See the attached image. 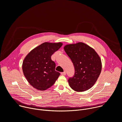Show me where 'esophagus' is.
I'll list each match as a JSON object with an SVG mask.
<instances>
[{"label":"esophagus","mask_w":122,"mask_h":122,"mask_svg":"<svg viewBox=\"0 0 122 122\" xmlns=\"http://www.w3.org/2000/svg\"><path fill=\"white\" fill-rule=\"evenodd\" d=\"M61 74L62 75L65 76V75H66V71H64V72H61Z\"/></svg>","instance_id":"1"}]
</instances>
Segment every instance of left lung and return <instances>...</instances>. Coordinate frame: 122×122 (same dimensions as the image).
<instances>
[{
  "instance_id": "8db88e82",
  "label": "left lung",
  "mask_w": 122,
  "mask_h": 122,
  "mask_svg": "<svg viewBox=\"0 0 122 122\" xmlns=\"http://www.w3.org/2000/svg\"><path fill=\"white\" fill-rule=\"evenodd\" d=\"M64 48L75 68L74 76L68 80L70 87L78 92L91 89L102 71L101 60L98 54L92 48L81 42L67 45Z\"/></svg>"
}]
</instances>
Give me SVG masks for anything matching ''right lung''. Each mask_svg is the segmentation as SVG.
Segmentation results:
<instances>
[{
	"instance_id": "1",
	"label": "right lung",
	"mask_w": 122,
	"mask_h": 122,
	"mask_svg": "<svg viewBox=\"0 0 122 122\" xmlns=\"http://www.w3.org/2000/svg\"><path fill=\"white\" fill-rule=\"evenodd\" d=\"M62 43H43L32 50L25 57L22 64L23 74L34 88L45 91L54 84L60 74L55 70L56 64L52 55Z\"/></svg>"
}]
</instances>
